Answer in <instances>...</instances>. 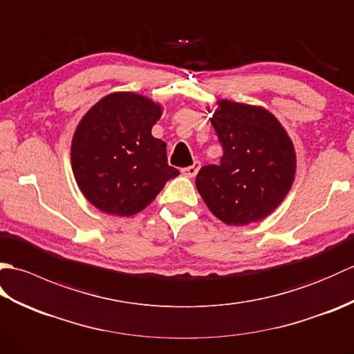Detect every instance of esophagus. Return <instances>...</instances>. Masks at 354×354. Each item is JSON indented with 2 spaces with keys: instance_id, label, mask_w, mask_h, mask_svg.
<instances>
[{
  "instance_id": "34e87169",
  "label": "esophagus",
  "mask_w": 354,
  "mask_h": 354,
  "mask_svg": "<svg viewBox=\"0 0 354 354\" xmlns=\"http://www.w3.org/2000/svg\"><path fill=\"white\" fill-rule=\"evenodd\" d=\"M199 169H201V162H199V161H194V162L190 165V167H185V169H183L181 171H183V175L187 176V178H194V176L198 175Z\"/></svg>"
}]
</instances>
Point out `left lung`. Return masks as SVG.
<instances>
[{
  "instance_id": "left-lung-1",
  "label": "left lung",
  "mask_w": 354,
  "mask_h": 354,
  "mask_svg": "<svg viewBox=\"0 0 354 354\" xmlns=\"http://www.w3.org/2000/svg\"><path fill=\"white\" fill-rule=\"evenodd\" d=\"M212 124L223 147L219 165H204L196 189L227 225L263 221L281 204L295 179L297 153L274 114L261 106L217 100Z\"/></svg>"
}]
</instances>
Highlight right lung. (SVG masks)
Masks as SVG:
<instances>
[{
    "label": "right lung",
    "mask_w": 354,
    "mask_h": 354,
    "mask_svg": "<svg viewBox=\"0 0 354 354\" xmlns=\"http://www.w3.org/2000/svg\"><path fill=\"white\" fill-rule=\"evenodd\" d=\"M162 106L137 93L104 95L80 120L71 169L84 196L100 212L129 217L145 209L169 179L165 142L152 135Z\"/></svg>",
    "instance_id": "obj_1"
}]
</instances>
